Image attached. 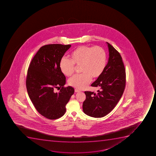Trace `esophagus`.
I'll return each mask as SVG.
<instances>
[{"instance_id": "obj_1", "label": "esophagus", "mask_w": 156, "mask_h": 156, "mask_svg": "<svg viewBox=\"0 0 156 156\" xmlns=\"http://www.w3.org/2000/svg\"><path fill=\"white\" fill-rule=\"evenodd\" d=\"M75 91L76 93H78V92H80V90H78V89H75Z\"/></svg>"}]
</instances>
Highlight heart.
<instances>
[{
	"instance_id": "b5f03b06",
	"label": "heart",
	"mask_w": 156,
	"mask_h": 156,
	"mask_svg": "<svg viewBox=\"0 0 156 156\" xmlns=\"http://www.w3.org/2000/svg\"><path fill=\"white\" fill-rule=\"evenodd\" d=\"M106 65V52L102 47L80 46L71 53L69 59L60 60L59 68L64 75L69 77L74 73V66H80L82 73L71 77L68 83L75 88L84 89L91 82L92 77L97 79L102 75Z\"/></svg>"
}]
</instances>
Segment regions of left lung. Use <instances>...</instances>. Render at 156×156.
Here are the masks:
<instances>
[{"instance_id":"1","label":"left lung","mask_w":156,"mask_h":156,"mask_svg":"<svg viewBox=\"0 0 156 156\" xmlns=\"http://www.w3.org/2000/svg\"><path fill=\"white\" fill-rule=\"evenodd\" d=\"M109 57L103 73L92 83L98 87L97 93L85 91L86 99L83 111L91 117H102L110 112L119 102L125 90L126 75L119 53L109 43Z\"/></svg>"}]
</instances>
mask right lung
Instances as JSON below:
<instances>
[{"label": "right lung", "mask_w": 156, "mask_h": 156, "mask_svg": "<svg viewBox=\"0 0 156 156\" xmlns=\"http://www.w3.org/2000/svg\"><path fill=\"white\" fill-rule=\"evenodd\" d=\"M71 45L49 44L40 48L34 56L27 73L26 85L28 96L38 112L49 119L62 117L66 106L74 94L72 87H64L66 77L59 62ZM61 87L58 93L55 88Z\"/></svg>", "instance_id": "right-lung-1"}]
</instances>
